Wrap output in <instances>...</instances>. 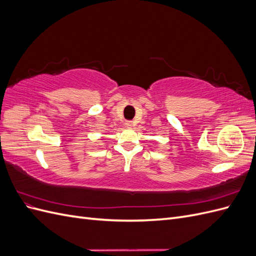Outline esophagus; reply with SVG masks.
<instances>
[{
  "instance_id": "34e87169",
  "label": "esophagus",
  "mask_w": 256,
  "mask_h": 256,
  "mask_svg": "<svg viewBox=\"0 0 256 256\" xmlns=\"http://www.w3.org/2000/svg\"><path fill=\"white\" fill-rule=\"evenodd\" d=\"M125 125H126L128 128H130V127H132L134 124H132V122H131V120H127V122H125Z\"/></svg>"
}]
</instances>
